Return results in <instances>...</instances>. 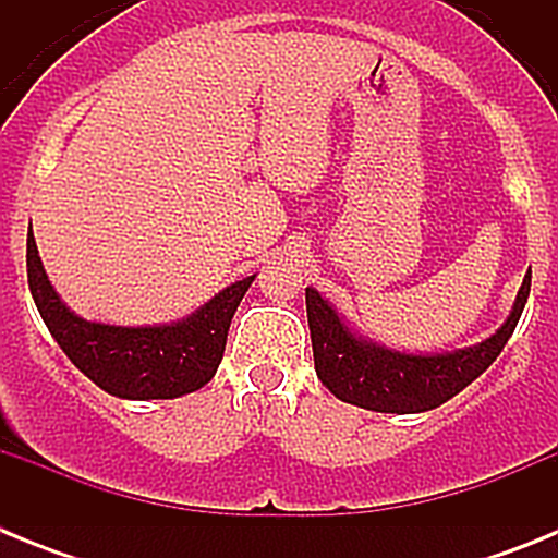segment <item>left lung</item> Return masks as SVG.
I'll return each instance as SVG.
<instances>
[{"mask_svg":"<svg viewBox=\"0 0 558 558\" xmlns=\"http://www.w3.org/2000/svg\"><path fill=\"white\" fill-rule=\"evenodd\" d=\"M531 290V270L522 279L514 310L492 338L450 354H402L354 338L349 327L307 288V322L315 374L349 405L379 413H422L445 405L481 377L509 343Z\"/></svg>","mask_w":558,"mask_h":558,"instance_id":"8db88e82","label":"left lung"}]
</instances>
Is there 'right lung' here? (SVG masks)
Here are the masks:
<instances>
[{
    "mask_svg": "<svg viewBox=\"0 0 558 558\" xmlns=\"http://www.w3.org/2000/svg\"><path fill=\"white\" fill-rule=\"evenodd\" d=\"M27 282L44 324L66 357L102 391L122 399H172L204 388L223 360L231 318L254 276L231 284L190 318L167 327H108L69 313L49 284L33 231Z\"/></svg>",
    "mask_w": 558,
    "mask_h": 558,
    "instance_id": "obj_1",
    "label": "right lung"
}]
</instances>
